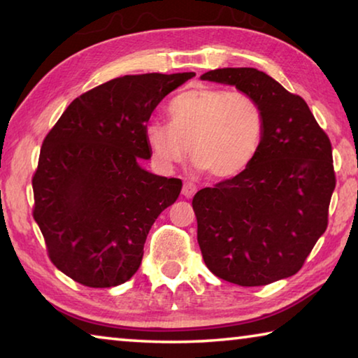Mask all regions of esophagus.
<instances>
[{
	"label": "esophagus",
	"instance_id": "1",
	"mask_svg": "<svg viewBox=\"0 0 358 358\" xmlns=\"http://www.w3.org/2000/svg\"><path fill=\"white\" fill-rule=\"evenodd\" d=\"M196 191H197V186L194 185V183H191V181H187V183H185L183 191H181V194H183L185 197L191 199V197L194 196V194H196Z\"/></svg>",
	"mask_w": 358,
	"mask_h": 358
}]
</instances>
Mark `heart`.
I'll use <instances>...</instances> for the list:
<instances>
[{
	"instance_id": "obj_1",
	"label": "heart",
	"mask_w": 358,
	"mask_h": 358,
	"mask_svg": "<svg viewBox=\"0 0 358 358\" xmlns=\"http://www.w3.org/2000/svg\"><path fill=\"white\" fill-rule=\"evenodd\" d=\"M171 124L153 121L145 138L161 167L191 161L210 177L227 180L243 173L265 138V112L246 92L197 87L180 93L169 106Z\"/></svg>"
}]
</instances>
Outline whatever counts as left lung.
I'll return each mask as SVG.
<instances>
[{
	"label": "left lung",
	"mask_w": 358,
	"mask_h": 358,
	"mask_svg": "<svg viewBox=\"0 0 358 358\" xmlns=\"http://www.w3.org/2000/svg\"><path fill=\"white\" fill-rule=\"evenodd\" d=\"M201 78L252 94L265 112V138L252 164L192 199L203 262L243 287L292 276L329 224L336 185L330 138L305 99L262 71L224 68Z\"/></svg>",
	"instance_id": "obj_1"
}]
</instances>
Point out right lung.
<instances>
[{
    "label": "right lung",
    "instance_id": "1",
    "mask_svg": "<svg viewBox=\"0 0 358 358\" xmlns=\"http://www.w3.org/2000/svg\"><path fill=\"white\" fill-rule=\"evenodd\" d=\"M194 72L112 78L76 98L42 142L33 217L52 264L87 287L134 276L156 217L177 201L180 178L141 167L156 106Z\"/></svg>",
    "mask_w": 358,
    "mask_h": 358
}]
</instances>
